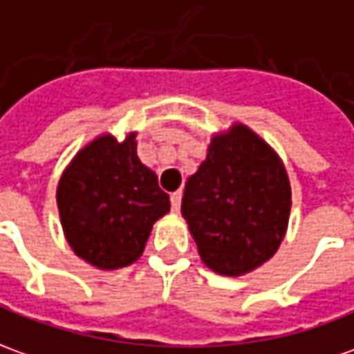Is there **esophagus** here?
<instances>
[{
    "instance_id": "1",
    "label": "esophagus",
    "mask_w": 354,
    "mask_h": 354,
    "mask_svg": "<svg viewBox=\"0 0 354 354\" xmlns=\"http://www.w3.org/2000/svg\"><path fill=\"white\" fill-rule=\"evenodd\" d=\"M171 209L173 212L181 209V192H173L171 194Z\"/></svg>"
}]
</instances>
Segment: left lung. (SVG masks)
Instances as JSON below:
<instances>
[{
	"mask_svg": "<svg viewBox=\"0 0 354 354\" xmlns=\"http://www.w3.org/2000/svg\"><path fill=\"white\" fill-rule=\"evenodd\" d=\"M204 264L243 275L279 248L291 212L281 160L243 125L214 136L206 160L185 185L181 204Z\"/></svg>",
	"mask_w": 354,
	"mask_h": 354,
	"instance_id": "obj_1",
	"label": "left lung"
}]
</instances>
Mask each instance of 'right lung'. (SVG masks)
<instances>
[{"instance_id":"add662e5","label":"right lung","mask_w":354,"mask_h":354,"mask_svg":"<svg viewBox=\"0 0 354 354\" xmlns=\"http://www.w3.org/2000/svg\"><path fill=\"white\" fill-rule=\"evenodd\" d=\"M57 206L71 248L88 264L115 270L145 250L169 196L136 156L135 133L123 142L104 135L82 148L57 187Z\"/></svg>"}]
</instances>
